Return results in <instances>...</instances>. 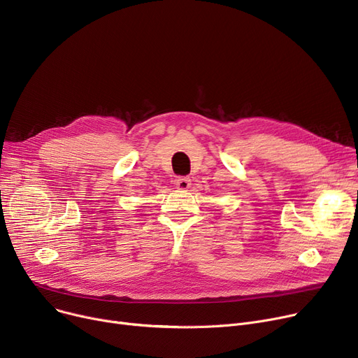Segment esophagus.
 Instances as JSON below:
<instances>
[{"label":"esophagus","mask_w":358,"mask_h":358,"mask_svg":"<svg viewBox=\"0 0 358 358\" xmlns=\"http://www.w3.org/2000/svg\"><path fill=\"white\" fill-rule=\"evenodd\" d=\"M176 185L178 189H187V188H189V185H192V180H189L188 177H178L176 180Z\"/></svg>","instance_id":"1"}]
</instances>
